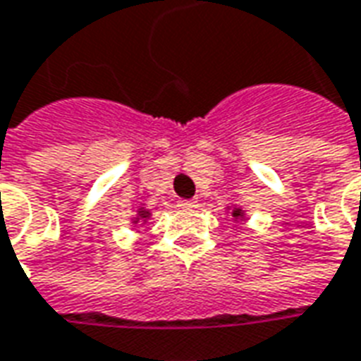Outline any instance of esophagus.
Wrapping results in <instances>:
<instances>
[{
	"label": "esophagus",
	"instance_id": "34e87169",
	"mask_svg": "<svg viewBox=\"0 0 361 361\" xmlns=\"http://www.w3.org/2000/svg\"><path fill=\"white\" fill-rule=\"evenodd\" d=\"M195 199H181L180 201V207H183V209H191V207H195Z\"/></svg>",
	"mask_w": 361,
	"mask_h": 361
}]
</instances>
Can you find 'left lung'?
Wrapping results in <instances>:
<instances>
[{
	"label": "left lung",
	"mask_w": 361,
	"mask_h": 361,
	"mask_svg": "<svg viewBox=\"0 0 361 361\" xmlns=\"http://www.w3.org/2000/svg\"><path fill=\"white\" fill-rule=\"evenodd\" d=\"M242 213H240V209H236V211H233V216H240Z\"/></svg>",
	"instance_id": "obj_1"
}]
</instances>
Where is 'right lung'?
<instances>
[{"mask_svg":"<svg viewBox=\"0 0 361 361\" xmlns=\"http://www.w3.org/2000/svg\"><path fill=\"white\" fill-rule=\"evenodd\" d=\"M138 213H140L142 216H146V211H138Z\"/></svg>","mask_w":361,"mask_h":361,"instance_id":"right-lung-1","label":"right lung"}]
</instances>
